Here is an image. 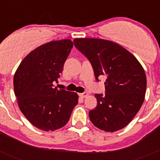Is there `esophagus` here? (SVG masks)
I'll return each mask as SVG.
<instances>
[{
	"mask_svg": "<svg viewBox=\"0 0 160 160\" xmlns=\"http://www.w3.org/2000/svg\"><path fill=\"white\" fill-rule=\"evenodd\" d=\"M88 95H89V94H88V93H87V92H83V93H81V94H79V96H80L82 98H87Z\"/></svg>",
	"mask_w": 160,
	"mask_h": 160,
	"instance_id": "34e87169",
	"label": "esophagus"
}]
</instances>
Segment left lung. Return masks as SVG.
Returning <instances> with one entry per match:
<instances>
[{
  "instance_id": "left-lung-1",
  "label": "left lung",
  "mask_w": 160,
  "mask_h": 160,
  "mask_svg": "<svg viewBox=\"0 0 160 160\" xmlns=\"http://www.w3.org/2000/svg\"><path fill=\"white\" fill-rule=\"evenodd\" d=\"M73 43L90 61L96 80L106 78V93L94 94L97 107L89 111L90 121L107 132L122 129L143 103L147 88L143 68L132 53L111 41L75 38Z\"/></svg>"
}]
</instances>
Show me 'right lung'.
Returning <instances> with one entry per match:
<instances>
[{
	"label": "right lung",
	"instance_id": "1",
	"mask_svg": "<svg viewBox=\"0 0 160 160\" xmlns=\"http://www.w3.org/2000/svg\"><path fill=\"white\" fill-rule=\"evenodd\" d=\"M73 46L70 39L42 45L22 60L14 74L20 110L38 129L53 131L64 127L78 102L76 93L53 87Z\"/></svg>",
	"mask_w": 160,
	"mask_h": 160
}]
</instances>
